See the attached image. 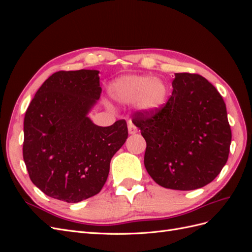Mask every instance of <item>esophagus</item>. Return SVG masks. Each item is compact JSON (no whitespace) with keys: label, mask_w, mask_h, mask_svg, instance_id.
<instances>
[{"label":"esophagus","mask_w":252,"mask_h":252,"mask_svg":"<svg viewBox=\"0 0 252 252\" xmlns=\"http://www.w3.org/2000/svg\"><path fill=\"white\" fill-rule=\"evenodd\" d=\"M128 132H129V134H135L136 132H138V128H136L132 123H129Z\"/></svg>","instance_id":"esophagus-1"}]
</instances>
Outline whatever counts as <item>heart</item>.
Returning <instances> with one entry per match:
<instances>
[{
    "label": "heart",
    "instance_id": "1",
    "mask_svg": "<svg viewBox=\"0 0 252 252\" xmlns=\"http://www.w3.org/2000/svg\"><path fill=\"white\" fill-rule=\"evenodd\" d=\"M109 93L120 103L135 102L139 110L154 114L165 105L168 88L163 81L148 75H126L111 83Z\"/></svg>",
    "mask_w": 252,
    "mask_h": 252
}]
</instances>
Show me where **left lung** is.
<instances>
[{
  "mask_svg": "<svg viewBox=\"0 0 252 252\" xmlns=\"http://www.w3.org/2000/svg\"><path fill=\"white\" fill-rule=\"evenodd\" d=\"M172 87L161 110L138 111L132 122L146 141L144 165L157 184L194 190L209 184L223 169L231 129L222 95L202 75L175 73Z\"/></svg>",
  "mask_w": 252,
  "mask_h": 252,
  "instance_id": "obj_1",
  "label": "left lung"
}]
</instances>
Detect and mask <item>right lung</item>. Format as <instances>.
<instances>
[{"label": "right lung", "instance_id": "obj_1", "mask_svg": "<svg viewBox=\"0 0 252 252\" xmlns=\"http://www.w3.org/2000/svg\"><path fill=\"white\" fill-rule=\"evenodd\" d=\"M101 93L97 70L58 71L28 106L23 158L30 180L53 199L78 203L97 194L126 142L125 120L101 127L88 118Z\"/></svg>", "mask_w": 252, "mask_h": 252}]
</instances>
